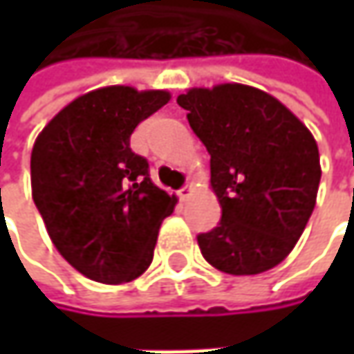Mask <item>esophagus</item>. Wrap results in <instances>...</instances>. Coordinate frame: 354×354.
I'll use <instances>...</instances> for the list:
<instances>
[{"mask_svg": "<svg viewBox=\"0 0 354 354\" xmlns=\"http://www.w3.org/2000/svg\"><path fill=\"white\" fill-rule=\"evenodd\" d=\"M191 193H193V187H191V185H185V187H181V189L177 191V195H179L181 201H187V198L191 197Z\"/></svg>", "mask_w": 354, "mask_h": 354, "instance_id": "34e87169", "label": "esophagus"}]
</instances>
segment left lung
I'll use <instances>...</instances> for the list:
<instances>
[{
    "label": "left lung",
    "mask_w": 354,
    "mask_h": 354,
    "mask_svg": "<svg viewBox=\"0 0 354 354\" xmlns=\"http://www.w3.org/2000/svg\"><path fill=\"white\" fill-rule=\"evenodd\" d=\"M211 156L223 216L197 236L216 270L252 276L278 266L315 207L319 149L311 131L262 90L244 84L191 88L177 98Z\"/></svg>",
    "instance_id": "obj_1"
}]
</instances>
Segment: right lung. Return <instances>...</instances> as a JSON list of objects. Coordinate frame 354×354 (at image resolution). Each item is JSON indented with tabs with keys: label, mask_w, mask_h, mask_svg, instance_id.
<instances>
[{
	"label": "right lung",
	"mask_w": 354,
	"mask_h": 354,
	"mask_svg": "<svg viewBox=\"0 0 354 354\" xmlns=\"http://www.w3.org/2000/svg\"><path fill=\"white\" fill-rule=\"evenodd\" d=\"M169 98L165 90H92L62 108L35 142V205L62 258L94 281H131L153 260L159 225L177 197L153 185L129 138Z\"/></svg>",
	"instance_id": "right-lung-1"
}]
</instances>
